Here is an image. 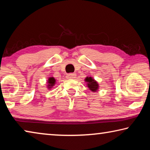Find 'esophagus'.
Listing matches in <instances>:
<instances>
[{
  "mask_svg": "<svg viewBox=\"0 0 150 150\" xmlns=\"http://www.w3.org/2000/svg\"><path fill=\"white\" fill-rule=\"evenodd\" d=\"M66 77L67 79H75L76 77V74L75 73H69V74L67 75Z\"/></svg>",
  "mask_w": 150,
  "mask_h": 150,
  "instance_id": "1",
  "label": "esophagus"
}]
</instances>
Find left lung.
I'll use <instances>...</instances> for the list:
<instances>
[{"label": "left lung", "instance_id": "obj_1", "mask_svg": "<svg viewBox=\"0 0 150 150\" xmlns=\"http://www.w3.org/2000/svg\"><path fill=\"white\" fill-rule=\"evenodd\" d=\"M85 82L87 83V87L92 92H96L99 88V85L98 82L95 81L92 77H87L85 79Z\"/></svg>", "mask_w": 150, "mask_h": 150}]
</instances>
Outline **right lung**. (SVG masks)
I'll use <instances>...</instances> for the list:
<instances>
[{
  "label": "right lung",
  "instance_id": "right-lung-1",
  "mask_svg": "<svg viewBox=\"0 0 150 150\" xmlns=\"http://www.w3.org/2000/svg\"><path fill=\"white\" fill-rule=\"evenodd\" d=\"M56 83V79L54 77H50L48 78V79L47 81V89L51 90L53 88V87L55 85Z\"/></svg>",
  "mask_w": 150,
  "mask_h": 150
}]
</instances>
